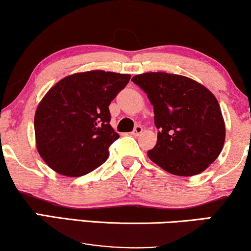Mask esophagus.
Here are the masks:
<instances>
[{
  "label": "esophagus",
  "instance_id": "1",
  "mask_svg": "<svg viewBox=\"0 0 251 251\" xmlns=\"http://www.w3.org/2000/svg\"><path fill=\"white\" fill-rule=\"evenodd\" d=\"M142 132H143V128H142V127H141V126H136L135 128H134L133 132L130 133V134H132L133 136H139L140 134L142 133Z\"/></svg>",
  "mask_w": 251,
  "mask_h": 251
}]
</instances>
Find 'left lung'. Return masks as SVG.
<instances>
[{"instance_id": "8db88e82", "label": "left lung", "mask_w": 251, "mask_h": 251, "mask_svg": "<svg viewBox=\"0 0 251 251\" xmlns=\"http://www.w3.org/2000/svg\"><path fill=\"white\" fill-rule=\"evenodd\" d=\"M132 80L153 105L159 132L148 157L177 176L200 174L217 159L225 123L215 95L197 80L168 73H144Z\"/></svg>"}]
</instances>
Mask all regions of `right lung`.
Wrapping results in <instances>:
<instances>
[{
	"mask_svg": "<svg viewBox=\"0 0 251 251\" xmlns=\"http://www.w3.org/2000/svg\"><path fill=\"white\" fill-rule=\"evenodd\" d=\"M129 74L90 70L63 77L47 92L34 118L36 148L60 175L78 177L108 159L118 139L109 104L129 82Z\"/></svg>",
	"mask_w": 251,
	"mask_h": 251,
	"instance_id": "add662e5",
	"label": "right lung"
}]
</instances>
